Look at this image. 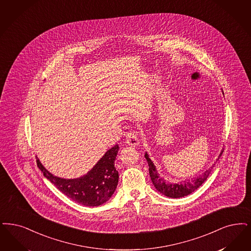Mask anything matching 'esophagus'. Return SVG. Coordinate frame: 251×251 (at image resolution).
Masks as SVG:
<instances>
[{
	"mask_svg": "<svg viewBox=\"0 0 251 251\" xmlns=\"http://www.w3.org/2000/svg\"><path fill=\"white\" fill-rule=\"evenodd\" d=\"M126 144H128L129 146L131 147H136L140 144V141L137 137V134L133 131H130L128 134H127V138H126Z\"/></svg>",
	"mask_w": 251,
	"mask_h": 251,
	"instance_id": "obj_1",
	"label": "esophagus"
}]
</instances>
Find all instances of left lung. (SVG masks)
I'll use <instances>...</instances> for the list:
<instances>
[{
	"label": "left lung",
	"mask_w": 251,
	"mask_h": 251,
	"mask_svg": "<svg viewBox=\"0 0 251 251\" xmlns=\"http://www.w3.org/2000/svg\"><path fill=\"white\" fill-rule=\"evenodd\" d=\"M222 152L223 151H221L217 161H219V159L221 158ZM145 157H146L148 163H149V166H150V176H151V180H152L154 187L157 189V191H160L163 195L170 197V198L184 197V196L191 194V192H193L195 190H197L201 185L207 179L208 176L210 175L212 168L214 167V166H212L208 170L205 171L203 174H201L199 176L194 178L193 180L184 181L179 184H173V183H166L165 180L159 176L158 172L156 170V166L150 159L148 153L145 154Z\"/></svg>",
	"instance_id": "obj_1"
}]
</instances>
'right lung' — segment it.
<instances>
[{"instance_id": "right-lung-1", "label": "right lung", "mask_w": 251, "mask_h": 251, "mask_svg": "<svg viewBox=\"0 0 251 251\" xmlns=\"http://www.w3.org/2000/svg\"><path fill=\"white\" fill-rule=\"evenodd\" d=\"M119 150L118 145L114 146L87 175L74 179L57 177L38 159L36 163L44 176L72 200L86 206H99L110 199L118 186L119 172L116 170L115 160Z\"/></svg>"}]
</instances>
